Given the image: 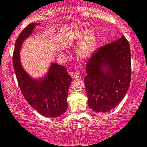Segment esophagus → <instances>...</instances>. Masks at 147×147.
Returning a JSON list of instances; mask_svg holds the SVG:
<instances>
[{"label": "esophagus", "instance_id": "1", "mask_svg": "<svg viewBox=\"0 0 147 147\" xmlns=\"http://www.w3.org/2000/svg\"><path fill=\"white\" fill-rule=\"evenodd\" d=\"M70 75L73 78H78L80 77L79 74L76 73V72H70Z\"/></svg>", "mask_w": 147, "mask_h": 147}]
</instances>
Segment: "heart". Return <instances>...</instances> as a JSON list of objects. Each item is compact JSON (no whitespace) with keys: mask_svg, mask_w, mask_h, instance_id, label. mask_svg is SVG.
<instances>
[{"mask_svg":"<svg viewBox=\"0 0 147 147\" xmlns=\"http://www.w3.org/2000/svg\"><path fill=\"white\" fill-rule=\"evenodd\" d=\"M82 41L78 48V54L81 57H87L94 51L96 46V37L92 32L85 29L76 30L71 37V42Z\"/></svg>","mask_w":147,"mask_h":147,"instance_id":"heart-1","label":"heart"}]
</instances>
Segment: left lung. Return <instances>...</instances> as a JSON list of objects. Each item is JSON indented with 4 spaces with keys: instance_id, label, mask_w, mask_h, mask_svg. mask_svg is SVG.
I'll return each mask as SVG.
<instances>
[{
    "instance_id": "obj_1",
    "label": "left lung",
    "mask_w": 147,
    "mask_h": 147,
    "mask_svg": "<svg viewBox=\"0 0 147 147\" xmlns=\"http://www.w3.org/2000/svg\"><path fill=\"white\" fill-rule=\"evenodd\" d=\"M84 78L89 107L107 113L126 95L131 79V49L125 37L98 48L87 62Z\"/></svg>"
}]
</instances>
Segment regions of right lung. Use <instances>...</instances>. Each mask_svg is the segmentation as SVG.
I'll return each instance as SVG.
<instances>
[{"label": "right lung", "mask_w": 147, "mask_h": 147, "mask_svg": "<svg viewBox=\"0 0 147 147\" xmlns=\"http://www.w3.org/2000/svg\"><path fill=\"white\" fill-rule=\"evenodd\" d=\"M38 24H29L16 39L12 62L16 79L25 99L36 111L47 117H56L67 109V96L72 78L64 66L52 63L42 79H34L26 72L20 60L23 42L32 34Z\"/></svg>", "instance_id": "add662e5"}]
</instances>
